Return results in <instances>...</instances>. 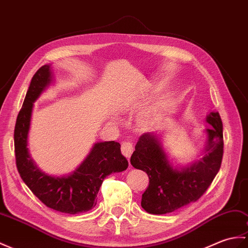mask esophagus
<instances>
[{
	"label": "esophagus",
	"instance_id": "obj_1",
	"mask_svg": "<svg viewBox=\"0 0 248 248\" xmlns=\"http://www.w3.org/2000/svg\"><path fill=\"white\" fill-rule=\"evenodd\" d=\"M133 145L130 141H124L122 143V152L126 158H130L132 153H133Z\"/></svg>",
	"mask_w": 248,
	"mask_h": 248
}]
</instances>
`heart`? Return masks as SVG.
Instances as JSON below:
<instances>
[{
    "mask_svg": "<svg viewBox=\"0 0 248 248\" xmlns=\"http://www.w3.org/2000/svg\"><path fill=\"white\" fill-rule=\"evenodd\" d=\"M160 86H153L145 96L141 98L140 106H147L153 98L160 93ZM175 102L173 98L169 95L160 97L149 110L142 115L140 118V124L147 130H153L157 126L162 125L174 112Z\"/></svg>",
    "mask_w": 248,
    "mask_h": 248,
    "instance_id": "b5f03b06",
    "label": "heart"
}]
</instances>
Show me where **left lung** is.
Returning <instances> with one entry per match:
<instances>
[{
    "label": "left lung",
    "instance_id": "left-lung-1",
    "mask_svg": "<svg viewBox=\"0 0 248 248\" xmlns=\"http://www.w3.org/2000/svg\"><path fill=\"white\" fill-rule=\"evenodd\" d=\"M210 128L204 156L187 166H174L163 147L160 134L145 133L138 140L131 165L145 171L149 187L142 193L141 207L149 214L166 215L198 201L220 170L223 158V124L217 112L206 116Z\"/></svg>",
    "mask_w": 248,
    "mask_h": 248
}]
</instances>
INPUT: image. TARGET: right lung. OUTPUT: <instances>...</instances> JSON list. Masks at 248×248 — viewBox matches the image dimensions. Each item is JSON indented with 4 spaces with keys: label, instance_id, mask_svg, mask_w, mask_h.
I'll list each match as a JSON object with an SVG mask.
<instances>
[{
    "label": "right lung",
    "instance_id": "1",
    "mask_svg": "<svg viewBox=\"0 0 248 248\" xmlns=\"http://www.w3.org/2000/svg\"><path fill=\"white\" fill-rule=\"evenodd\" d=\"M53 83L50 64L40 67L33 75L15 128V153L20 176L31 192L49 208L76 215L94 208L103 180L111 173L122 172L129 163L116 141L94 143L88 156L72 173L55 176L45 173L31 158L28 150L33 102Z\"/></svg>",
    "mask_w": 248,
    "mask_h": 248
}]
</instances>
